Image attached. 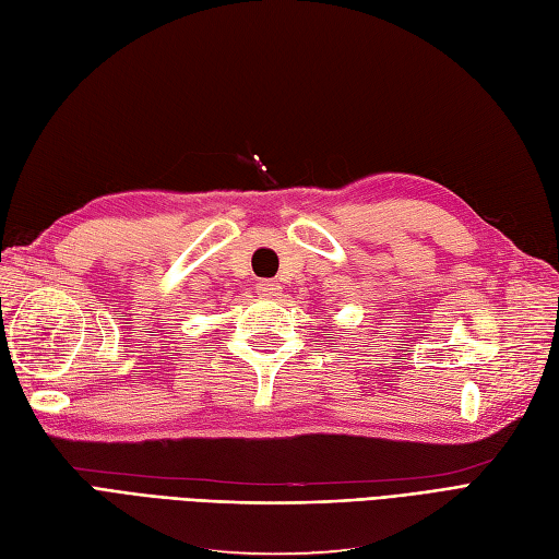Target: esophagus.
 <instances>
[{"label":"esophagus","instance_id":"obj_1","mask_svg":"<svg viewBox=\"0 0 559 559\" xmlns=\"http://www.w3.org/2000/svg\"><path fill=\"white\" fill-rule=\"evenodd\" d=\"M281 285L276 281H259L257 283V295L264 297V300H271V297H278Z\"/></svg>","mask_w":559,"mask_h":559}]
</instances>
